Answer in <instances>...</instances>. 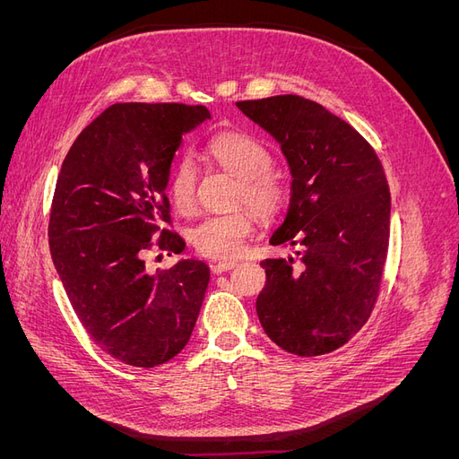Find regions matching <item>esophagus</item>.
Returning <instances> with one entry per match:
<instances>
[{"label": "esophagus", "mask_w": 459, "mask_h": 459, "mask_svg": "<svg viewBox=\"0 0 459 459\" xmlns=\"http://www.w3.org/2000/svg\"><path fill=\"white\" fill-rule=\"evenodd\" d=\"M211 268H212L214 273H224V272H230V270H233V268H238V262H231V260L214 262Z\"/></svg>", "instance_id": "obj_1"}]
</instances>
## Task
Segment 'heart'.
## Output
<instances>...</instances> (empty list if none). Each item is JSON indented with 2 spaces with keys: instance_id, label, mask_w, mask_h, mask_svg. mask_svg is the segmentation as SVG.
<instances>
[{
  "instance_id": "b5f03b06",
  "label": "heart",
  "mask_w": 459,
  "mask_h": 459,
  "mask_svg": "<svg viewBox=\"0 0 459 459\" xmlns=\"http://www.w3.org/2000/svg\"><path fill=\"white\" fill-rule=\"evenodd\" d=\"M208 155L239 178L235 195L238 203H247L262 220H273L285 211L289 187L280 174L270 170L273 164L272 152L255 135L245 132L220 134L208 143ZM195 187V162L191 159L179 160L169 179V195L179 212L193 211ZM254 213L248 208H238L228 214H208L191 228V245L199 255L208 258L238 256L247 238H251L256 228Z\"/></svg>"
}]
</instances>
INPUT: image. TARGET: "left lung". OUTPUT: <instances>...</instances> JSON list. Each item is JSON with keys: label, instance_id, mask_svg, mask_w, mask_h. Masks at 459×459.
I'll return each mask as SVG.
<instances>
[{"label": "left lung", "instance_id": "8db88e82", "mask_svg": "<svg viewBox=\"0 0 459 459\" xmlns=\"http://www.w3.org/2000/svg\"><path fill=\"white\" fill-rule=\"evenodd\" d=\"M281 145L293 184L272 245L297 258H266L256 314L266 335L295 356L341 349L377 302L391 233V191L377 152L349 122L300 95L239 101Z\"/></svg>", "mask_w": 459, "mask_h": 459}]
</instances>
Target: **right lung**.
I'll return each mask as SVG.
<instances>
[{
    "label": "right lung",
    "mask_w": 459,
    "mask_h": 459,
    "mask_svg": "<svg viewBox=\"0 0 459 459\" xmlns=\"http://www.w3.org/2000/svg\"><path fill=\"white\" fill-rule=\"evenodd\" d=\"M211 118L203 105L117 103L66 152L49 212V251L91 341L135 368L184 351L211 270L179 260L149 273L145 255H179L166 197L182 137Z\"/></svg>",
    "instance_id": "obj_1"
}]
</instances>
